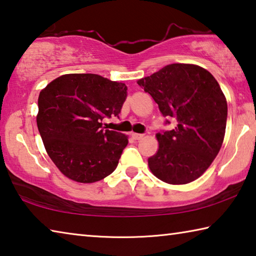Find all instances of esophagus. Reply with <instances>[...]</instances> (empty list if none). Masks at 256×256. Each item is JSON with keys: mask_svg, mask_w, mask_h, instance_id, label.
<instances>
[{"mask_svg": "<svg viewBox=\"0 0 256 256\" xmlns=\"http://www.w3.org/2000/svg\"><path fill=\"white\" fill-rule=\"evenodd\" d=\"M132 138L134 140H141L144 138V134H138V133H132Z\"/></svg>", "mask_w": 256, "mask_h": 256, "instance_id": "obj_1", "label": "esophagus"}]
</instances>
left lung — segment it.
<instances>
[{
  "label": "left lung",
  "mask_w": 256,
  "mask_h": 256,
  "mask_svg": "<svg viewBox=\"0 0 256 256\" xmlns=\"http://www.w3.org/2000/svg\"><path fill=\"white\" fill-rule=\"evenodd\" d=\"M138 84L164 118L177 122L172 131L156 134L159 148L148 159L151 172L172 185L198 180L216 157L226 132L227 100L219 84L206 68L174 63Z\"/></svg>",
  "instance_id": "left-lung-1"
}]
</instances>
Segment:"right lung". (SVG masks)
Returning <instances> with one entry per match:
<instances>
[{
    "label": "right lung",
    "mask_w": 256,
    "mask_h": 256,
    "mask_svg": "<svg viewBox=\"0 0 256 256\" xmlns=\"http://www.w3.org/2000/svg\"><path fill=\"white\" fill-rule=\"evenodd\" d=\"M128 86L92 73L63 74L38 97L37 126L46 152L64 176L94 183L118 164L128 136L102 128V120L118 116Z\"/></svg>",
    "instance_id": "add662e5"
}]
</instances>
